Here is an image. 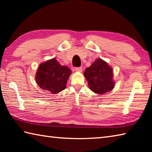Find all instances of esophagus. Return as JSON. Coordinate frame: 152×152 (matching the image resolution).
Instances as JSON below:
<instances>
[{"instance_id":"esophagus-1","label":"esophagus","mask_w":152,"mask_h":152,"mask_svg":"<svg viewBox=\"0 0 152 152\" xmlns=\"http://www.w3.org/2000/svg\"><path fill=\"white\" fill-rule=\"evenodd\" d=\"M74 70H75L76 72H82V68L81 67H76V68H74Z\"/></svg>"}]
</instances>
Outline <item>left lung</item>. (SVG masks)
<instances>
[{"label": "left lung", "mask_w": 152, "mask_h": 152, "mask_svg": "<svg viewBox=\"0 0 152 152\" xmlns=\"http://www.w3.org/2000/svg\"><path fill=\"white\" fill-rule=\"evenodd\" d=\"M90 89L96 94H103L111 91L114 86L112 69L107 63L98 58L84 71Z\"/></svg>", "instance_id": "8db88e82"}]
</instances>
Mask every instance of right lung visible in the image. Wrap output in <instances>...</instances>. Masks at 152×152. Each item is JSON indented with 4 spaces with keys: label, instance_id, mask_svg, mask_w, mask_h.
<instances>
[{
    "label": "right lung",
    "instance_id": "1",
    "mask_svg": "<svg viewBox=\"0 0 152 152\" xmlns=\"http://www.w3.org/2000/svg\"><path fill=\"white\" fill-rule=\"evenodd\" d=\"M70 74L68 67L62 66L56 58H52L40 65L36 74V81L42 89L56 94L66 87Z\"/></svg>",
    "mask_w": 152,
    "mask_h": 152
}]
</instances>
